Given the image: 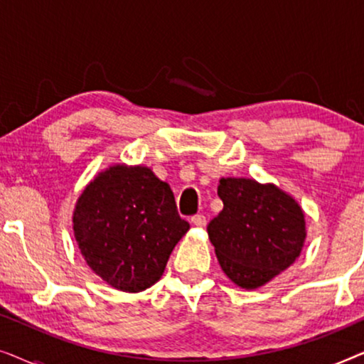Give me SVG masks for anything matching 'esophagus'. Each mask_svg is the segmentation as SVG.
<instances>
[{"label": "esophagus", "mask_w": 364, "mask_h": 364, "mask_svg": "<svg viewBox=\"0 0 364 364\" xmlns=\"http://www.w3.org/2000/svg\"><path fill=\"white\" fill-rule=\"evenodd\" d=\"M191 222H192L196 227H205L207 218H205V215H202V213H198V215H193V217L191 218Z\"/></svg>", "instance_id": "obj_1"}]
</instances>
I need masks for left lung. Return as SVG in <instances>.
Listing matches in <instances>:
<instances>
[{"label": "left lung", "instance_id": "8db88e82", "mask_svg": "<svg viewBox=\"0 0 364 364\" xmlns=\"http://www.w3.org/2000/svg\"><path fill=\"white\" fill-rule=\"evenodd\" d=\"M223 208L207 225L222 270L237 287L255 290L300 257L305 213L290 193L253 178H220Z\"/></svg>", "mask_w": 364, "mask_h": 364}]
</instances>
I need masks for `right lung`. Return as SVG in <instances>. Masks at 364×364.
I'll use <instances>...</instances> for the list:
<instances>
[{
    "label": "right lung",
    "mask_w": 364,
    "mask_h": 364,
    "mask_svg": "<svg viewBox=\"0 0 364 364\" xmlns=\"http://www.w3.org/2000/svg\"><path fill=\"white\" fill-rule=\"evenodd\" d=\"M73 228L89 268L116 290L137 293L162 277L191 225L178 215L168 183L149 167L117 164L79 196Z\"/></svg>",
    "instance_id": "1"
}]
</instances>
